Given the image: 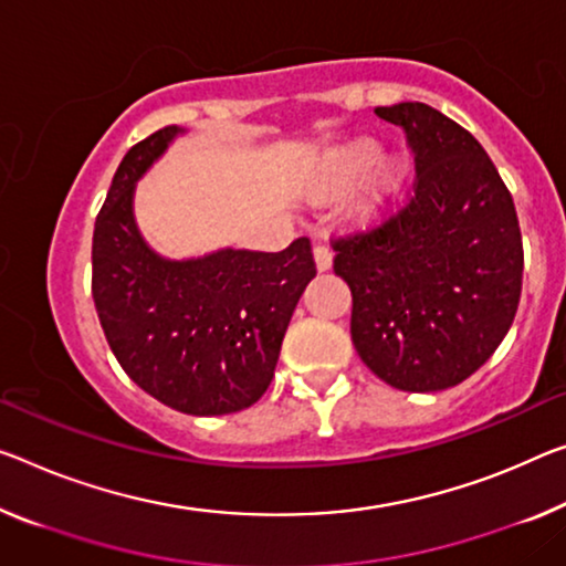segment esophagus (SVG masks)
<instances>
[{"label":"esophagus","mask_w":566,"mask_h":566,"mask_svg":"<svg viewBox=\"0 0 566 566\" xmlns=\"http://www.w3.org/2000/svg\"><path fill=\"white\" fill-rule=\"evenodd\" d=\"M313 258H316V268H318L321 273L332 268V258L334 255H332V248H328V245H321V242H318V245L313 248Z\"/></svg>","instance_id":"esophagus-1"}]
</instances>
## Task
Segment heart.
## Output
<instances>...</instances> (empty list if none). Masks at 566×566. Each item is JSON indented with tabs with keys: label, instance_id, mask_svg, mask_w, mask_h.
<instances>
[{
	"label": "heart",
	"instance_id": "heart-1",
	"mask_svg": "<svg viewBox=\"0 0 566 566\" xmlns=\"http://www.w3.org/2000/svg\"><path fill=\"white\" fill-rule=\"evenodd\" d=\"M374 154H377V146H374L371 142L352 144V146H346V149L336 151L332 159H328L324 171L318 174V181H316V187H313V192H316V197H328V195L338 192V189H344L346 185H352V181L369 167ZM395 179H397V164L381 161L379 167L374 169L359 199H356L354 212L356 214L377 212L381 202H385L387 192L392 189Z\"/></svg>",
	"mask_w": 566,
	"mask_h": 566
}]
</instances>
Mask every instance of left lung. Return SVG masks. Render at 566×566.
I'll use <instances>...</instances> for the list:
<instances>
[{
  "instance_id": "left-lung-1",
  "label": "left lung",
  "mask_w": 566,
  "mask_h": 566,
  "mask_svg": "<svg viewBox=\"0 0 566 566\" xmlns=\"http://www.w3.org/2000/svg\"><path fill=\"white\" fill-rule=\"evenodd\" d=\"M405 132L415 179L364 230L334 234L352 342L381 381L438 392L481 369L514 324L524 242L514 199L471 132L424 103L377 108Z\"/></svg>"
}]
</instances>
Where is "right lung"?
Returning <instances> with one entry per match:
<instances>
[{
	"instance_id": "1",
	"label": "right lung",
	"mask_w": 566,
	"mask_h": 566,
	"mask_svg": "<svg viewBox=\"0 0 566 566\" xmlns=\"http://www.w3.org/2000/svg\"><path fill=\"white\" fill-rule=\"evenodd\" d=\"M179 128L134 144L113 174L93 230V303L120 367L146 395L185 415H230L271 387L303 289L316 275L311 240L281 253L154 255L136 230L134 181Z\"/></svg>"
}]
</instances>
